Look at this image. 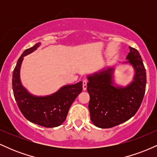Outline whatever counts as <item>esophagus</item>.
I'll list each match as a JSON object with an SVG mask.
<instances>
[{
	"instance_id": "1",
	"label": "esophagus",
	"mask_w": 157,
	"mask_h": 157,
	"mask_svg": "<svg viewBox=\"0 0 157 157\" xmlns=\"http://www.w3.org/2000/svg\"><path fill=\"white\" fill-rule=\"evenodd\" d=\"M87 79H83V80H82V89H83L84 91H86V89H87Z\"/></svg>"
}]
</instances>
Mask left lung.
Returning a JSON list of instances; mask_svg holds the SVG:
<instances>
[{"label":"left lung","instance_id":"1","mask_svg":"<svg viewBox=\"0 0 157 157\" xmlns=\"http://www.w3.org/2000/svg\"><path fill=\"white\" fill-rule=\"evenodd\" d=\"M125 61L135 70L134 81L126 87L114 86L113 68L102 70L88 77L89 109L94 125L109 128L127 121L140 109L146 86V72L142 57L136 48L129 47Z\"/></svg>","mask_w":157,"mask_h":157}]
</instances>
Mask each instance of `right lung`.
I'll list each match as a JSON object with an SVG mask.
<instances>
[{
    "label": "right lung",
    "mask_w": 157,
    "mask_h": 157,
    "mask_svg": "<svg viewBox=\"0 0 157 157\" xmlns=\"http://www.w3.org/2000/svg\"><path fill=\"white\" fill-rule=\"evenodd\" d=\"M40 45L37 43L23 52L17 60L12 74V89L20 111L29 121L44 126L54 128L66 120L72 102L82 90V82L68 85L58 91L46 97H36L26 91L20 80V68L23 57L33 52Z\"/></svg>",
    "instance_id": "obj_1"
}]
</instances>
